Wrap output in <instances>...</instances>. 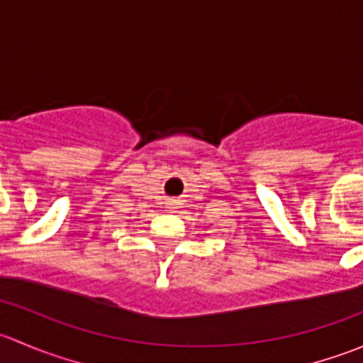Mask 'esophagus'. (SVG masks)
Here are the masks:
<instances>
[{
	"mask_svg": "<svg viewBox=\"0 0 363 363\" xmlns=\"http://www.w3.org/2000/svg\"><path fill=\"white\" fill-rule=\"evenodd\" d=\"M172 205H174V203H168V208H174V207H172Z\"/></svg>",
	"mask_w": 363,
	"mask_h": 363,
	"instance_id": "obj_1",
	"label": "esophagus"
}]
</instances>
